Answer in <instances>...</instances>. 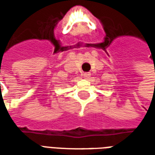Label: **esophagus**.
<instances>
[{"mask_svg":"<svg viewBox=\"0 0 155 155\" xmlns=\"http://www.w3.org/2000/svg\"><path fill=\"white\" fill-rule=\"evenodd\" d=\"M83 77H84L85 80H88V79H90V77H91V74H90V73H84V74H83Z\"/></svg>","mask_w":155,"mask_h":155,"instance_id":"34e87169","label":"esophagus"}]
</instances>
